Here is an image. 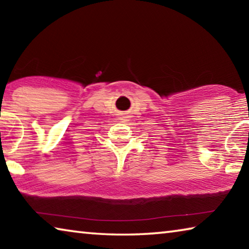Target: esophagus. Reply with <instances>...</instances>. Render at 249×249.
<instances>
[{
  "label": "esophagus",
  "mask_w": 249,
  "mask_h": 249,
  "mask_svg": "<svg viewBox=\"0 0 249 249\" xmlns=\"http://www.w3.org/2000/svg\"><path fill=\"white\" fill-rule=\"evenodd\" d=\"M119 120H120V122H123V123H125V122H128V116L125 114H122L119 116Z\"/></svg>",
  "instance_id": "34e87169"
}]
</instances>
